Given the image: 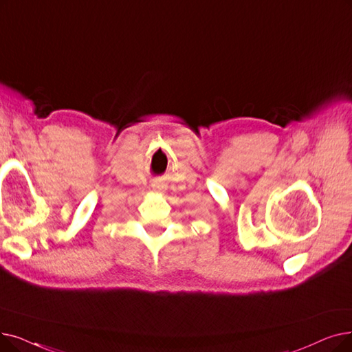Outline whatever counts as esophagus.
Returning a JSON list of instances; mask_svg holds the SVG:
<instances>
[{
	"mask_svg": "<svg viewBox=\"0 0 352 352\" xmlns=\"http://www.w3.org/2000/svg\"><path fill=\"white\" fill-rule=\"evenodd\" d=\"M164 181H161V179H157L155 182H154V184H152V187H154V188H158V190H162L164 188Z\"/></svg>",
	"mask_w": 352,
	"mask_h": 352,
	"instance_id": "1",
	"label": "esophagus"
}]
</instances>
